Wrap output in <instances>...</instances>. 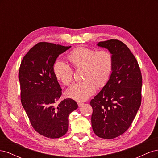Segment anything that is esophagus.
Instances as JSON below:
<instances>
[{"label": "esophagus", "mask_w": 158, "mask_h": 158, "mask_svg": "<svg viewBox=\"0 0 158 158\" xmlns=\"http://www.w3.org/2000/svg\"><path fill=\"white\" fill-rule=\"evenodd\" d=\"M84 103H82V102H78V107H81V106H82V105H83Z\"/></svg>", "instance_id": "obj_1"}]
</instances>
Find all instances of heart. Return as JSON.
I'll return each mask as SVG.
<instances>
[{"label":"heart","mask_w":158,"mask_h":158,"mask_svg":"<svg viewBox=\"0 0 158 158\" xmlns=\"http://www.w3.org/2000/svg\"><path fill=\"white\" fill-rule=\"evenodd\" d=\"M67 58L76 69L84 68L85 79L82 82L73 83L67 89L66 94L69 98L78 102L85 101L95 92L96 85L103 87L111 78L113 56L109 51H97L80 47L72 51ZM52 70L56 79L64 85H69L73 80V70L63 61L56 60Z\"/></svg>","instance_id":"b5f03b06"}]
</instances>
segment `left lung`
<instances>
[{"mask_svg": "<svg viewBox=\"0 0 158 158\" xmlns=\"http://www.w3.org/2000/svg\"><path fill=\"white\" fill-rule=\"evenodd\" d=\"M97 45L111 52L113 69L107 83L91 100V121L95 135L112 139L127 130L140 108L142 74L135 56L122 41L110 40Z\"/></svg>", "mask_w": 158, "mask_h": 158, "instance_id": "left-lung-1", "label": "left lung"}]
</instances>
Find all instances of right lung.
I'll return each instance as SVG.
<instances>
[{"mask_svg":"<svg viewBox=\"0 0 158 158\" xmlns=\"http://www.w3.org/2000/svg\"><path fill=\"white\" fill-rule=\"evenodd\" d=\"M70 47L38 43L23 57L19 70L22 106L35 131L47 138L64 136L69 114L78 108L70 98L56 103L62 89L52 68L59 55Z\"/></svg>","mask_w":158,"mask_h":158,"instance_id":"obj_1","label":"right lung"}]
</instances>
